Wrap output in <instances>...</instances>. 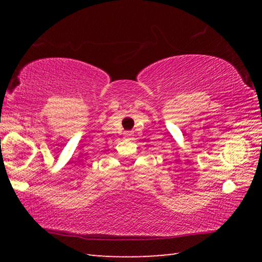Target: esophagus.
Listing matches in <instances>:
<instances>
[{
    "label": "esophagus",
    "instance_id": "34e87169",
    "mask_svg": "<svg viewBox=\"0 0 262 262\" xmlns=\"http://www.w3.org/2000/svg\"><path fill=\"white\" fill-rule=\"evenodd\" d=\"M133 136H134V135H133L132 132H126V133H125V137H126V139H128V140L133 139Z\"/></svg>",
    "mask_w": 262,
    "mask_h": 262
}]
</instances>
